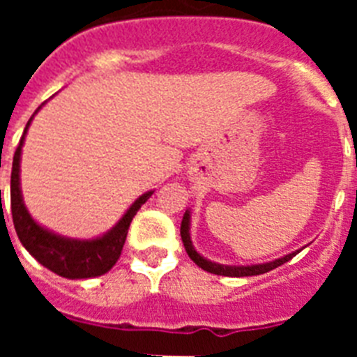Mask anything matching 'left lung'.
Listing matches in <instances>:
<instances>
[{
	"label": "left lung",
	"mask_w": 357,
	"mask_h": 357,
	"mask_svg": "<svg viewBox=\"0 0 357 357\" xmlns=\"http://www.w3.org/2000/svg\"><path fill=\"white\" fill-rule=\"evenodd\" d=\"M189 229H191V213L189 209L184 213V218H182L181 223V236H182V243H184L185 252L191 257L195 264L202 268V270H206V272L214 273V275H223V277H252V275H261V273H266L273 268L280 266V264L288 263L289 259H293L298 252L302 250H295L291 254L284 255V257H279L275 261H268V263H261V264H247V266H230V264H220L214 263V261L206 259L204 255L198 254L193 247V241H191V234H189Z\"/></svg>",
	"instance_id": "obj_1"
}]
</instances>
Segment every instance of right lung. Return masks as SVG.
<instances>
[{"mask_svg":"<svg viewBox=\"0 0 357 357\" xmlns=\"http://www.w3.org/2000/svg\"><path fill=\"white\" fill-rule=\"evenodd\" d=\"M39 109L33 112V116L39 112ZM33 116L28 119L23 137L19 141V146L14 153V162H12L10 207L19 241L23 243V247L43 266L52 270L56 275L66 277V279H91V277L103 275L119 259L132 218L141 209L144 202L153 195V191L141 195L112 229L93 239L66 238V236L56 234L53 230L37 223L24 206L23 193H21V175H19L21 173V151H23L24 137H26L28 127H30Z\"/></svg>","mask_w":357,"mask_h":357,"instance_id":"add662e5","label":"right lung"}]
</instances>
